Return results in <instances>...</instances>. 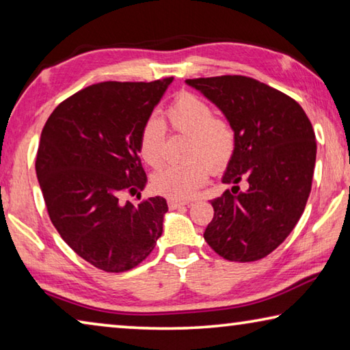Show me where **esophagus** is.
Returning a JSON list of instances; mask_svg holds the SVG:
<instances>
[{"label": "esophagus", "instance_id": "34e87169", "mask_svg": "<svg viewBox=\"0 0 350 350\" xmlns=\"http://www.w3.org/2000/svg\"><path fill=\"white\" fill-rule=\"evenodd\" d=\"M188 205L187 200H177V199H168V206L170 210H176V208H180V206H185Z\"/></svg>", "mask_w": 350, "mask_h": 350}]
</instances>
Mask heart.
I'll return each mask as SVG.
<instances>
[{
    "label": "heart",
    "instance_id": "obj_1",
    "mask_svg": "<svg viewBox=\"0 0 350 350\" xmlns=\"http://www.w3.org/2000/svg\"><path fill=\"white\" fill-rule=\"evenodd\" d=\"M167 117L171 128L187 134L183 163L167 165L152 176V188L171 199L191 198L208 177L210 168L221 170L232 159L236 134L227 120L215 116L211 106L194 94H180L168 106ZM165 131L161 120L150 118L139 135V151L152 168L163 162Z\"/></svg>",
    "mask_w": 350,
    "mask_h": 350
}]
</instances>
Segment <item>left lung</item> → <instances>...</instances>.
Returning a JSON list of instances; mask_svg holds the SVG:
<instances>
[{
    "instance_id": "obj_1",
    "label": "left lung",
    "mask_w": 350,
    "mask_h": 350,
    "mask_svg": "<svg viewBox=\"0 0 350 350\" xmlns=\"http://www.w3.org/2000/svg\"><path fill=\"white\" fill-rule=\"evenodd\" d=\"M185 83L222 111L236 134L222 176L233 187L211 200L215 216L204 238L224 259H262L282 244L306 208L317 161L312 123L292 97L250 77Z\"/></svg>"
}]
</instances>
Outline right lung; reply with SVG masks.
Returning <instances> with one entry per match:
<instances>
[{
    "mask_svg": "<svg viewBox=\"0 0 350 350\" xmlns=\"http://www.w3.org/2000/svg\"><path fill=\"white\" fill-rule=\"evenodd\" d=\"M171 81L88 86L58 105L41 133L35 170L51 221L103 271L134 269L162 236L167 200L123 202L120 194L146 185L139 135Z\"/></svg>",
    "mask_w": 350,
    "mask_h": 350,
    "instance_id": "obj_1",
    "label": "right lung"
}]
</instances>
